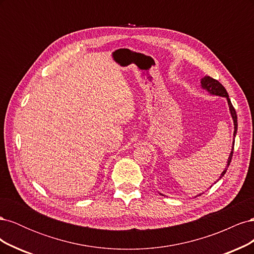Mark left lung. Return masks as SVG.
Segmentation results:
<instances>
[{"label": "left lung", "mask_w": 254, "mask_h": 254, "mask_svg": "<svg viewBox=\"0 0 254 254\" xmlns=\"http://www.w3.org/2000/svg\"><path fill=\"white\" fill-rule=\"evenodd\" d=\"M200 82H201L202 89L206 90L207 92H209L210 94H212V95H218V96H222V97H226V98H227V102H228V105H229V110H230V113H231V117H232L233 123H234V133H233V136L235 137L236 131H237V115H236V111H235V109H234V107L232 106L231 101H230L227 90L225 89V87L222 86V84H221L218 80L210 77V76H204V77L201 79ZM233 150H234V140H233V147H232V150H231V152H230V156H229V158H228L227 167L225 168V171L220 174V179L222 178V177L225 176V174H226V172H227V170H228V167H229L230 163H231V159H232V156H233ZM218 180H219V179H218ZM160 195H162V194H160Z\"/></svg>", "instance_id": "left-lung-1"}]
</instances>
